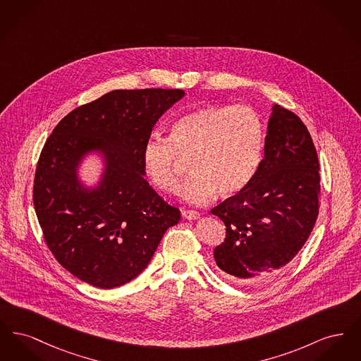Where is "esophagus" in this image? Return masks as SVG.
<instances>
[{
  "label": "esophagus",
  "mask_w": 361,
  "mask_h": 361,
  "mask_svg": "<svg viewBox=\"0 0 361 361\" xmlns=\"http://www.w3.org/2000/svg\"><path fill=\"white\" fill-rule=\"evenodd\" d=\"M181 214H183V218L188 219V221H195V219H197L200 216V212L193 211V209H184Z\"/></svg>",
  "instance_id": "1"
}]
</instances>
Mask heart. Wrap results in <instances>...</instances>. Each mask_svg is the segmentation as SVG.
<instances>
[{
	"label": "heart",
	"instance_id": "b5f03b06",
	"mask_svg": "<svg viewBox=\"0 0 361 361\" xmlns=\"http://www.w3.org/2000/svg\"><path fill=\"white\" fill-rule=\"evenodd\" d=\"M265 131L247 105L211 104L173 123L169 137L153 135L143 146V168L155 187L173 192L190 158L193 172L180 188L190 204H204L218 192L231 196L246 188L257 173Z\"/></svg>",
	"mask_w": 361,
	"mask_h": 361
}]
</instances>
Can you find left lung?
Listing matches in <instances>:
<instances>
[{"label": "left lung", "mask_w": 361, "mask_h": 361, "mask_svg": "<svg viewBox=\"0 0 361 361\" xmlns=\"http://www.w3.org/2000/svg\"><path fill=\"white\" fill-rule=\"evenodd\" d=\"M264 158L250 184L211 214L226 226L214 250L231 280L255 286L281 272L305 246L321 204L319 162L307 127L275 105Z\"/></svg>", "instance_id": "left-lung-1"}]
</instances>
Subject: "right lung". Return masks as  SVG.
I'll return each mask as SVG.
<instances>
[{
    "instance_id": "right-lung-1",
    "label": "right lung",
    "mask_w": 361,
    "mask_h": 361,
    "mask_svg": "<svg viewBox=\"0 0 361 361\" xmlns=\"http://www.w3.org/2000/svg\"><path fill=\"white\" fill-rule=\"evenodd\" d=\"M181 89L112 90L84 104L52 130L39 157L34 206L52 256L70 274L109 290L137 277L165 231L178 224L145 180L142 152ZM89 151L106 161L102 183L86 190L76 168Z\"/></svg>"
}]
</instances>
